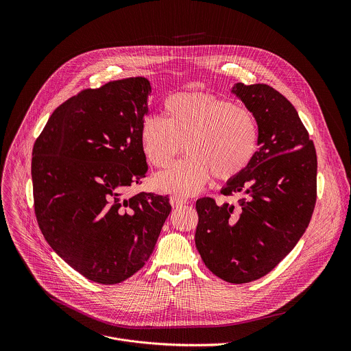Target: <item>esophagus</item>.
Segmentation results:
<instances>
[{
	"label": "esophagus",
	"mask_w": 351,
	"mask_h": 351,
	"mask_svg": "<svg viewBox=\"0 0 351 351\" xmlns=\"http://www.w3.org/2000/svg\"><path fill=\"white\" fill-rule=\"evenodd\" d=\"M170 202H171V205H173L174 208H178V206L185 205V204L188 202V200L184 199V197H181V196H173V197L170 199Z\"/></svg>",
	"instance_id": "esophagus-1"
}]
</instances>
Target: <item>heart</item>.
I'll return each mask as SVG.
<instances>
[{"label": "heart", "instance_id": "1", "mask_svg": "<svg viewBox=\"0 0 351 351\" xmlns=\"http://www.w3.org/2000/svg\"><path fill=\"white\" fill-rule=\"evenodd\" d=\"M165 117L149 116L141 127L145 154L156 167H169L184 151L189 156L155 178L170 193L193 195L210 177H239L258 149L252 113L232 101L200 92H180L165 101Z\"/></svg>", "mask_w": 351, "mask_h": 351}]
</instances>
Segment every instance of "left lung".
I'll return each instance as SVG.
<instances>
[{"label": "left lung", "instance_id": "left-lung-1", "mask_svg": "<svg viewBox=\"0 0 351 351\" xmlns=\"http://www.w3.org/2000/svg\"><path fill=\"white\" fill-rule=\"evenodd\" d=\"M231 93L258 125V151L249 167L221 193L243 196L235 205L196 202V247L205 266L231 284L271 271L304 235L316 201L317 159L295 106L265 84H234Z\"/></svg>", "mask_w": 351, "mask_h": 351}]
</instances>
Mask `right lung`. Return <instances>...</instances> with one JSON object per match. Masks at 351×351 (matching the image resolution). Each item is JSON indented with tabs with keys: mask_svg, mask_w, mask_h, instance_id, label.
Masks as SVG:
<instances>
[{
	"mask_svg": "<svg viewBox=\"0 0 351 351\" xmlns=\"http://www.w3.org/2000/svg\"><path fill=\"white\" fill-rule=\"evenodd\" d=\"M150 93L145 77L86 89L53 110L32 151L40 231L69 266L97 284L141 270L171 210L169 196H124L149 170L141 127Z\"/></svg>",
	"mask_w": 351,
	"mask_h": 351,
	"instance_id": "add662e5",
	"label": "right lung"
}]
</instances>
